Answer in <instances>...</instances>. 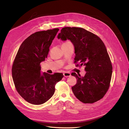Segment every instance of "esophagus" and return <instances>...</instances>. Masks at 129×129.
<instances>
[{"mask_svg":"<svg viewBox=\"0 0 129 129\" xmlns=\"http://www.w3.org/2000/svg\"><path fill=\"white\" fill-rule=\"evenodd\" d=\"M63 75L64 77H69L71 75V74L69 72H65L63 73Z\"/></svg>","mask_w":129,"mask_h":129,"instance_id":"obj_1","label":"esophagus"}]
</instances>
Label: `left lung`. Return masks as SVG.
<instances>
[{
  "instance_id": "8db88e82",
  "label": "left lung",
  "mask_w": 129,
  "mask_h": 129,
  "mask_svg": "<svg viewBox=\"0 0 129 129\" xmlns=\"http://www.w3.org/2000/svg\"><path fill=\"white\" fill-rule=\"evenodd\" d=\"M57 38L71 40L75 48L74 63L84 66L85 75L72 73L77 79L72 87L74 95L84 103H93L102 99L108 91L112 67L110 57L102 40L96 35L80 27L62 28ZM76 67L79 64L76 65Z\"/></svg>"
}]
</instances>
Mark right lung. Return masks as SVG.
<instances>
[{"label":"right lung","mask_w":129,"mask_h":129,"mask_svg":"<svg viewBox=\"0 0 129 129\" xmlns=\"http://www.w3.org/2000/svg\"><path fill=\"white\" fill-rule=\"evenodd\" d=\"M58 28L37 32L23 41L12 68L17 91L28 103L40 105L54 95L55 85L63 77L62 73L41 74L40 63L47 58L49 47Z\"/></svg>","instance_id":"1"}]
</instances>
